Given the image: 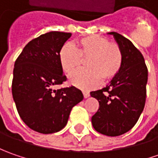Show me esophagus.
<instances>
[{
    "label": "esophagus",
    "mask_w": 158,
    "mask_h": 158,
    "mask_svg": "<svg viewBox=\"0 0 158 158\" xmlns=\"http://www.w3.org/2000/svg\"><path fill=\"white\" fill-rule=\"evenodd\" d=\"M82 93H83V97H84L85 98H87L89 97V91H83Z\"/></svg>",
    "instance_id": "1"
}]
</instances>
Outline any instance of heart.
Here are the masks:
<instances>
[{
  "label": "heart",
  "instance_id": "1",
  "mask_svg": "<svg viewBox=\"0 0 158 158\" xmlns=\"http://www.w3.org/2000/svg\"><path fill=\"white\" fill-rule=\"evenodd\" d=\"M87 69H79L69 76V82L82 89L99 86L103 78L110 80L119 72L123 62L122 52L117 44L109 43L100 35H89L76 41V47L65 44L59 52L61 69L71 74L82 63V57H88Z\"/></svg>",
  "mask_w": 158,
  "mask_h": 158
}]
</instances>
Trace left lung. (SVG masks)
I'll list each match as a JSON object with an SVG mask.
<instances>
[{"instance_id":"left-lung-1","label":"left lung","mask_w":158,"mask_h":158,"mask_svg":"<svg viewBox=\"0 0 158 158\" xmlns=\"http://www.w3.org/2000/svg\"><path fill=\"white\" fill-rule=\"evenodd\" d=\"M112 35L119 46L123 62L121 69L105 88L90 92L99 108L91 118L95 130L108 136H118L136 124L146 100L148 69L141 52L127 38Z\"/></svg>"}]
</instances>
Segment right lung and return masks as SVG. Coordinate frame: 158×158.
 <instances>
[{"label":"right lung","mask_w":158,"mask_h":158,"mask_svg":"<svg viewBox=\"0 0 158 158\" xmlns=\"http://www.w3.org/2000/svg\"><path fill=\"white\" fill-rule=\"evenodd\" d=\"M72 34L50 31L30 41L15 62L12 95L23 121L32 130L52 134L68 123L70 112L83 99L74 86L53 89L66 81L59 52Z\"/></svg>","instance_id":"add662e5"}]
</instances>
